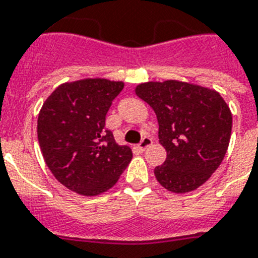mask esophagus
<instances>
[{
  "label": "esophagus",
  "instance_id": "esophagus-1",
  "mask_svg": "<svg viewBox=\"0 0 258 258\" xmlns=\"http://www.w3.org/2000/svg\"><path fill=\"white\" fill-rule=\"evenodd\" d=\"M152 143H154V142H152V139H151V138H143L138 147H139L140 151H146L148 147H150V146H152Z\"/></svg>",
  "mask_w": 258,
  "mask_h": 258
}]
</instances>
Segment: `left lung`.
<instances>
[{"instance_id": "1", "label": "left lung", "mask_w": 258, "mask_h": 258, "mask_svg": "<svg viewBox=\"0 0 258 258\" xmlns=\"http://www.w3.org/2000/svg\"><path fill=\"white\" fill-rule=\"evenodd\" d=\"M135 94L156 114L159 143L167 151L154 173L173 194L198 189L219 168L229 146L232 112L216 90L189 82H146Z\"/></svg>"}]
</instances>
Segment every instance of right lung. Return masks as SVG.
<instances>
[{
	"mask_svg": "<svg viewBox=\"0 0 258 258\" xmlns=\"http://www.w3.org/2000/svg\"><path fill=\"white\" fill-rule=\"evenodd\" d=\"M122 81L85 78L62 83L38 114L37 134L46 165L58 181L82 196L112 188L133 159L104 130L106 114Z\"/></svg>",
	"mask_w": 258,
	"mask_h": 258,
	"instance_id": "1",
	"label": "right lung"
}]
</instances>
